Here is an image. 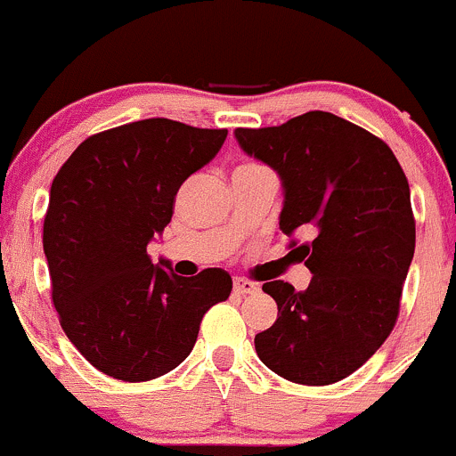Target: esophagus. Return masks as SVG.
<instances>
[{"label":"esophagus","instance_id":"1","mask_svg":"<svg viewBox=\"0 0 456 456\" xmlns=\"http://www.w3.org/2000/svg\"><path fill=\"white\" fill-rule=\"evenodd\" d=\"M234 292H237V294H255V292H259V285H256L255 281L234 279Z\"/></svg>","mask_w":456,"mask_h":456}]
</instances>
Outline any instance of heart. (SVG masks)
Instances as JSON below:
<instances>
[{
    "label": "heart",
    "mask_w": 456,
    "mask_h": 456,
    "mask_svg": "<svg viewBox=\"0 0 456 456\" xmlns=\"http://www.w3.org/2000/svg\"><path fill=\"white\" fill-rule=\"evenodd\" d=\"M256 168H263V167H261V164H256V162H246V164H241L237 171H256ZM237 171H234V173H237Z\"/></svg>",
    "instance_id": "b5f03b06"
}]
</instances>
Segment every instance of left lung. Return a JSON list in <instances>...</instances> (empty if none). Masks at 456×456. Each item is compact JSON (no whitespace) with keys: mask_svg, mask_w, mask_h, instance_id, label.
Masks as SVG:
<instances>
[{"mask_svg":"<svg viewBox=\"0 0 456 456\" xmlns=\"http://www.w3.org/2000/svg\"><path fill=\"white\" fill-rule=\"evenodd\" d=\"M239 147L279 173L288 237L312 230L292 252L314 274L305 292L267 281L279 316L256 333L261 362L307 387L345 379L382 346L400 314L415 255L411 189L388 144L330 111L279 126L234 129Z\"/></svg>","mask_w":456,"mask_h":456,"instance_id":"1","label":"left lung"}]
</instances>
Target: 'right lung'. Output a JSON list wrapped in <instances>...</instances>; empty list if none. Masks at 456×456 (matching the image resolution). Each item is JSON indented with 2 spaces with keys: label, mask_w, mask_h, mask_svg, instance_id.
Instances as JSON below:
<instances>
[{
  "label": "right lung",
  "mask_w": 456,
  "mask_h": 456,
  "mask_svg": "<svg viewBox=\"0 0 456 456\" xmlns=\"http://www.w3.org/2000/svg\"><path fill=\"white\" fill-rule=\"evenodd\" d=\"M228 129L147 118L89 135L56 173L44 252L61 327L110 378L147 382L184 362L200 322L230 297L222 267L177 276L147 246L180 186L217 156Z\"/></svg>",
  "instance_id": "obj_1"
}]
</instances>
